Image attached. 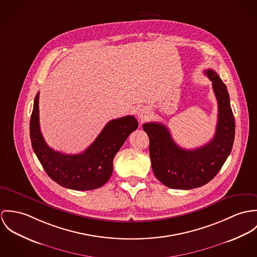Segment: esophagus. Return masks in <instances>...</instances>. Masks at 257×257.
<instances>
[{
  "instance_id": "1",
  "label": "esophagus",
  "mask_w": 257,
  "mask_h": 257,
  "mask_svg": "<svg viewBox=\"0 0 257 257\" xmlns=\"http://www.w3.org/2000/svg\"><path fill=\"white\" fill-rule=\"evenodd\" d=\"M145 112H144V110H140V112L138 113V114L140 115V116H143V114H144Z\"/></svg>"
}]
</instances>
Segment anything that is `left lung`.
Wrapping results in <instances>:
<instances>
[{"mask_svg": "<svg viewBox=\"0 0 257 257\" xmlns=\"http://www.w3.org/2000/svg\"><path fill=\"white\" fill-rule=\"evenodd\" d=\"M212 81L218 101V122L214 138L206 145L185 150L177 146L170 130L160 122L143 125L150 139V157L156 177L173 189H192L205 185L222 169L234 140V117L227 86L212 69L205 71Z\"/></svg>", "mask_w": 257, "mask_h": 257, "instance_id": "1", "label": "left lung"}]
</instances>
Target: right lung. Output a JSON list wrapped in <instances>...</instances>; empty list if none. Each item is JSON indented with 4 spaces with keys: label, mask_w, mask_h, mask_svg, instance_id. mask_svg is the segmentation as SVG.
<instances>
[{
    "label": "right lung",
    "mask_w": 257,
    "mask_h": 257,
    "mask_svg": "<svg viewBox=\"0 0 257 257\" xmlns=\"http://www.w3.org/2000/svg\"><path fill=\"white\" fill-rule=\"evenodd\" d=\"M39 92L30 118L32 149L49 177L63 187L73 190H92L108 181L113 171V159L128 136L138 128L134 116L109 121L97 138L81 154L67 155L51 149L40 131Z\"/></svg>",
    "instance_id": "1"
}]
</instances>
